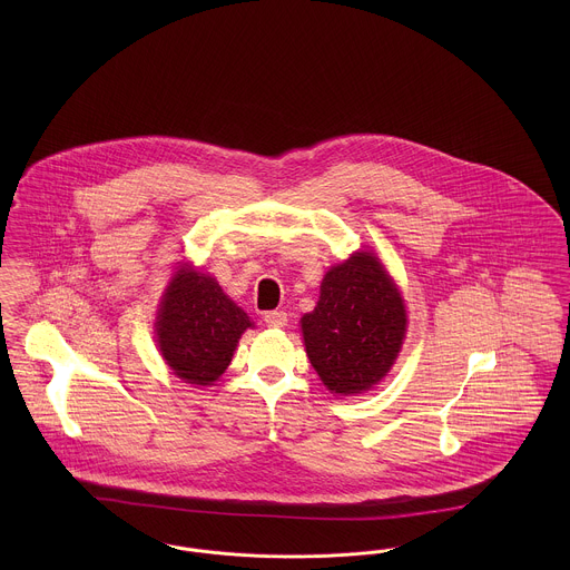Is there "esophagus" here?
Returning <instances> with one entry per match:
<instances>
[{
    "label": "esophagus",
    "mask_w": 570,
    "mask_h": 570,
    "mask_svg": "<svg viewBox=\"0 0 570 570\" xmlns=\"http://www.w3.org/2000/svg\"><path fill=\"white\" fill-rule=\"evenodd\" d=\"M263 321H265V325L272 326V328H283L287 325V314L285 312H267Z\"/></svg>",
    "instance_id": "1"
}]
</instances>
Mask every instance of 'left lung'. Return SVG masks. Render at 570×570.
Masks as SVG:
<instances>
[{"label":"left lung","mask_w":570,"mask_h":570,"mask_svg":"<svg viewBox=\"0 0 570 570\" xmlns=\"http://www.w3.org/2000/svg\"><path fill=\"white\" fill-rule=\"evenodd\" d=\"M301 325L326 389L355 395L391 371L406 335V307L382 263L357 252L326 272L321 301Z\"/></svg>","instance_id":"obj_1"}]
</instances>
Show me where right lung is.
Listing matches in <instances>:
<instances>
[{"label":"right lung","instance_id":"right-lung-1","mask_svg":"<svg viewBox=\"0 0 570 570\" xmlns=\"http://www.w3.org/2000/svg\"><path fill=\"white\" fill-rule=\"evenodd\" d=\"M247 326V314L215 278L179 269L164 294L156 328L173 373L188 384L208 386L228 368Z\"/></svg>","mask_w":570,"mask_h":570}]
</instances>
